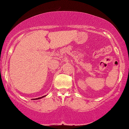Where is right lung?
I'll return each mask as SVG.
<instances>
[{
    "label": "right lung",
    "instance_id": "right-lung-1",
    "mask_svg": "<svg viewBox=\"0 0 129 129\" xmlns=\"http://www.w3.org/2000/svg\"><path fill=\"white\" fill-rule=\"evenodd\" d=\"M46 96V95H45V96H42V97H39V98H35V99H33V100H39V99H41V98H42L45 97V96Z\"/></svg>",
    "mask_w": 129,
    "mask_h": 129
}]
</instances>
